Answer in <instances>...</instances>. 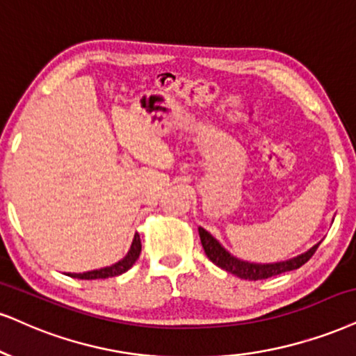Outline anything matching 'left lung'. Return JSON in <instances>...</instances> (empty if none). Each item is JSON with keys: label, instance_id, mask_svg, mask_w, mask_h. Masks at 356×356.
Masks as SVG:
<instances>
[{"label": "left lung", "instance_id": "obj_1", "mask_svg": "<svg viewBox=\"0 0 356 356\" xmlns=\"http://www.w3.org/2000/svg\"><path fill=\"white\" fill-rule=\"evenodd\" d=\"M201 244H203V249L208 256L209 261L218 267H221L222 270L229 272V274L238 275L239 279L245 280H262L274 277V275L284 274V272L296 270L299 269L300 266H304L310 257L314 256V252L317 251L318 244L317 243L309 251L299 254V256L287 259V261L280 262H269V264H261V262H249L243 261V259L232 256V254L227 251V249L222 245L219 241L214 238L211 232H208L204 227H198Z\"/></svg>", "mask_w": 356, "mask_h": 356}]
</instances>
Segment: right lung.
<instances>
[{
	"label": "right lung",
	"mask_w": 356,
	"mask_h": 356,
	"mask_svg": "<svg viewBox=\"0 0 356 356\" xmlns=\"http://www.w3.org/2000/svg\"><path fill=\"white\" fill-rule=\"evenodd\" d=\"M142 252V241H140V234L135 232L134 241H131V245L127 252V256L120 261L115 262V264L102 267V269H95V270H89V272H79V274H74V272H67L69 277L74 279H82V280H94V279H108V277H115V275L124 274L130 269L131 266L137 262V259Z\"/></svg>",
	"instance_id": "obj_1"
}]
</instances>
